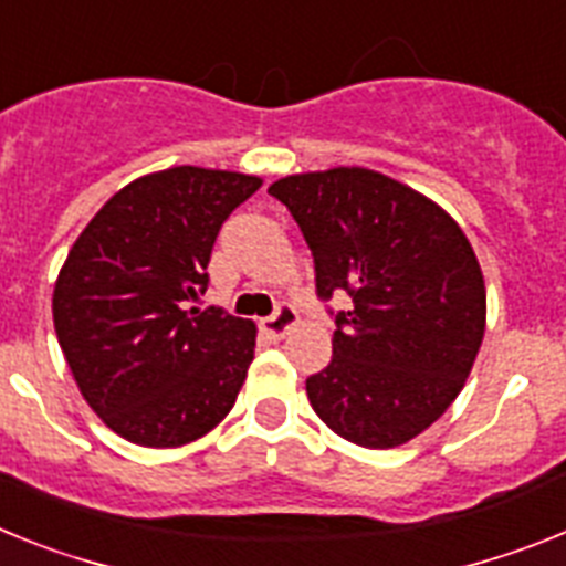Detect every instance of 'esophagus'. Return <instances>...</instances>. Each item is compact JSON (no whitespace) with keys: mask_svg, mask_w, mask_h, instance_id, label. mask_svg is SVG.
<instances>
[{"mask_svg":"<svg viewBox=\"0 0 566 566\" xmlns=\"http://www.w3.org/2000/svg\"><path fill=\"white\" fill-rule=\"evenodd\" d=\"M296 324H298L296 307H293V304H279V311L273 313V316L262 318V322H259V327H262V331L268 333V336L282 338L284 333L293 331Z\"/></svg>","mask_w":566,"mask_h":566,"instance_id":"34e87169","label":"esophagus"}]
</instances>
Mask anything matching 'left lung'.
Segmentation results:
<instances>
[{
	"label": "left lung",
	"mask_w": 566,
	"mask_h": 566,
	"mask_svg": "<svg viewBox=\"0 0 566 566\" xmlns=\"http://www.w3.org/2000/svg\"><path fill=\"white\" fill-rule=\"evenodd\" d=\"M268 193L302 228L318 298H353L331 365L307 378L316 416L370 450L416 439L453 405L484 338L488 290L464 230L367 167L284 176Z\"/></svg>",
	"instance_id": "8db88e82"
}]
</instances>
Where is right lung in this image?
Masks as SVG:
<instances>
[{"label":"right lung","instance_id":"obj_1","mask_svg":"<svg viewBox=\"0 0 566 566\" xmlns=\"http://www.w3.org/2000/svg\"><path fill=\"white\" fill-rule=\"evenodd\" d=\"M259 176L181 165L111 196L53 287V327L93 412L142 447H181L235 405L255 324L193 307L224 219Z\"/></svg>","mask_w":566,"mask_h":566}]
</instances>
